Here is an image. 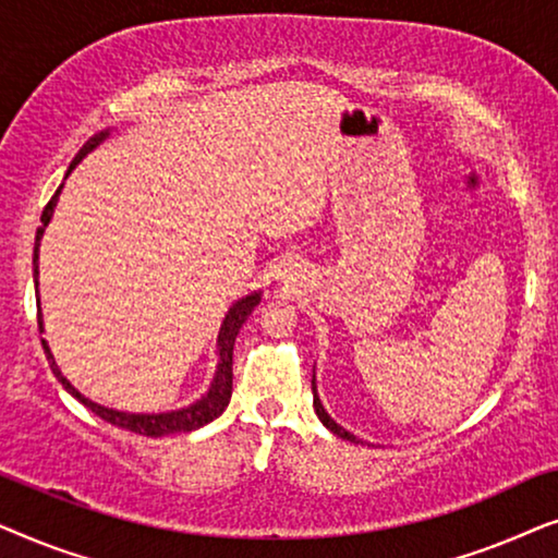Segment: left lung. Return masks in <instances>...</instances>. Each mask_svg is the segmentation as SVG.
Returning <instances> with one entry per match:
<instances>
[{
  "label": "left lung",
  "instance_id": "8db88e82",
  "mask_svg": "<svg viewBox=\"0 0 558 558\" xmlns=\"http://www.w3.org/2000/svg\"><path fill=\"white\" fill-rule=\"evenodd\" d=\"M312 396H315V399H312V407H315V414H317V418L319 422H323L327 429H330L332 434H338L340 439H348V441H355V445H361V439L355 437V434H350L348 429H342V426L335 422V418L327 414L325 411V407H323V401H319V396H317V384H315V376H312Z\"/></svg>",
  "mask_w": 558,
  "mask_h": 558
}]
</instances>
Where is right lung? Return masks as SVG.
Wrapping results in <instances>:
<instances>
[{"label":"right lung","mask_w":558,"mask_h":558,"mask_svg":"<svg viewBox=\"0 0 558 558\" xmlns=\"http://www.w3.org/2000/svg\"><path fill=\"white\" fill-rule=\"evenodd\" d=\"M111 129H104V132H98L96 136H90V140L83 144V149L75 155V159L68 167L65 172V180L68 174H71L75 167L83 162V157L88 155V151H94L98 144L109 140ZM63 193V185L56 190V195L50 197V203L45 205L43 210V226L37 228V235H35V254H33V279H35V294H37V304H40V292H37V287H40V241H43V233L48 223L52 220V213H56V205H58V197ZM262 302V289L258 292H251L246 296H241V300H235L231 304V310L226 312L223 323H220V330H218V363H216V373H213V380H210V388L205 391L201 399L190 403V407H182V409H172V411H159V414H132V411H119V409H109V407H101V403L90 401L83 396L78 388H75L71 380L63 376V371L58 368L56 357L50 353V345L48 340L43 338V348H45V355H48V363L52 373H56V378L63 384V388L68 393L73 396V399H78L83 407L94 411L96 416H101L104 422H109L113 426H119V429H129L134 434H142V437H167V434H182V432H195L201 429V426L210 424L213 418H218L223 414L228 401H231V391H233V345H235V335L246 323L251 312L256 310V304ZM37 325H40V332H45V325H43V310L37 307Z\"/></svg>","instance_id":"1"}]
</instances>
